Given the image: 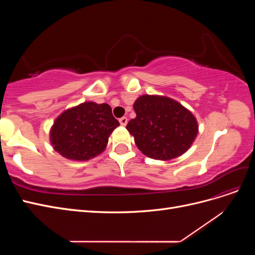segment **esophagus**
I'll use <instances>...</instances> for the list:
<instances>
[{"label": "esophagus", "mask_w": 255, "mask_h": 255, "mask_svg": "<svg viewBox=\"0 0 255 255\" xmlns=\"http://www.w3.org/2000/svg\"><path fill=\"white\" fill-rule=\"evenodd\" d=\"M119 122H120V125L122 127H126L128 125V118L127 117H122V118L119 119Z\"/></svg>", "instance_id": "34e87169"}]
</instances>
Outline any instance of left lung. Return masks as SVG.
<instances>
[{"label": "left lung", "instance_id": "8db88e82", "mask_svg": "<svg viewBox=\"0 0 255 255\" xmlns=\"http://www.w3.org/2000/svg\"><path fill=\"white\" fill-rule=\"evenodd\" d=\"M136 118L127 129L137 148L153 159L179 157L194 143L199 132L196 117L175 100L157 95H142L134 102Z\"/></svg>", "mask_w": 255, "mask_h": 255}]
</instances>
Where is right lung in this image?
Here are the masks:
<instances>
[{"label": "right lung", "instance_id": "add662e5", "mask_svg": "<svg viewBox=\"0 0 255 255\" xmlns=\"http://www.w3.org/2000/svg\"><path fill=\"white\" fill-rule=\"evenodd\" d=\"M119 127L109 104L84 102L61 113L50 129V142L61 156L89 160L101 154Z\"/></svg>", "mask_w": 255, "mask_h": 255}]
</instances>
